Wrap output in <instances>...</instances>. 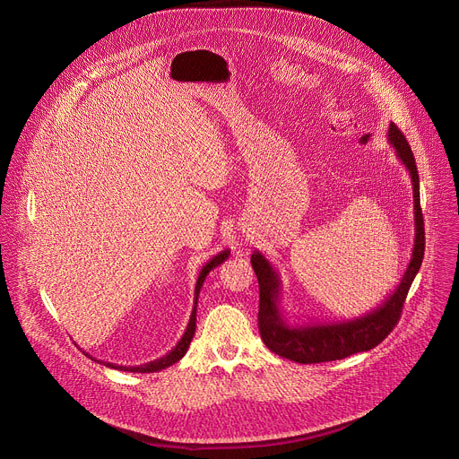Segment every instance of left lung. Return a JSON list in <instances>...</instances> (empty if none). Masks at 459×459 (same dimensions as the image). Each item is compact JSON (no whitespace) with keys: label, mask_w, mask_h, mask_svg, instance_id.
<instances>
[{"label":"left lung","mask_w":459,"mask_h":459,"mask_svg":"<svg viewBox=\"0 0 459 459\" xmlns=\"http://www.w3.org/2000/svg\"><path fill=\"white\" fill-rule=\"evenodd\" d=\"M388 143L396 149L400 161L407 167L414 192V248L411 264L400 281L379 307L370 312L343 321L289 325L280 310L281 281L269 259L255 250L250 257L252 269L259 283L257 325L264 343L278 356L296 363H323L365 352L379 345L400 321L409 289L421 267L425 254V229L420 207V176L416 160L402 130L390 123Z\"/></svg>","instance_id":"left-lung-1"}]
</instances>
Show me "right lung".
I'll use <instances>...</instances> for the list:
<instances>
[{
	"label": "right lung",
	"instance_id": "right-lung-1",
	"mask_svg": "<svg viewBox=\"0 0 459 459\" xmlns=\"http://www.w3.org/2000/svg\"><path fill=\"white\" fill-rule=\"evenodd\" d=\"M229 254H230V250H223V252L216 254L211 261H207V264L204 265V269L200 271L198 281H195V289H194V308H192V314H190V319H188V325H186V331H185V334L181 336V340L178 342V345H176L167 356H163V358H160V359H154V361H151V363H145V365H138V367H123V365L105 363V361H103V365H105V367H110V368H117V370H126V372H158V370H163V368L174 365L176 361H179V359L185 356V352L188 351V345H190L192 336H194V333H195V307H198V296H200V290H202V287H204V281H205V278L209 276V273H211L212 269H216L218 265L223 264V261L229 257ZM85 356H89V354H85ZM89 358H91V356H89Z\"/></svg>",
	"mask_w": 459,
	"mask_h": 459
}]
</instances>
